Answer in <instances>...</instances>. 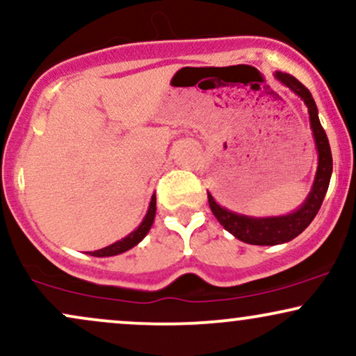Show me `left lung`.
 <instances>
[{
	"label": "left lung",
	"mask_w": 356,
	"mask_h": 356,
	"mask_svg": "<svg viewBox=\"0 0 356 356\" xmlns=\"http://www.w3.org/2000/svg\"><path fill=\"white\" fill-rule=\"evenodd\" d=\"M276 79L289 87L293 92L298 93L301 99L305 100L306 107H308L309 113V124H312V130L314 136V142H316L318 149V170L316 179H314L313 189L309 192L308 199H306L303 206L300 207L293 214L283 216V218H266V219H254L246 218V216L234 214V212L224 209L219 204H216L211 194H207L209 199V206L212 214L224 226V229L229 231L236 238L244 241L248 244H256V246H275V244L288 243V241L295 239L300 236L306 227L312 224L314 216L320 211L323 199H325L326 191H328L330 179H332L333 170V159H332V149H330L328 137H326L325 129L320 124L318 118V108L314 104L309 90L296 80L295 76L289 73L276 72Z\"/></svg>",
	"instance_id": "1"
}]
</instances>
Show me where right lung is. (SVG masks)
<instances>
[{"label": "right lung", "instance_id": "1", "mask_svg": "<svg viewBox=\"0 0 356 356\" xmlns=\"http://www.w3.org/2000/svg\"><path fill=\"white\" fill-rule=\"evenodd\" d=\"M154 218H155V194L152 195V201H150V206H149V211H147L145 219L142 220V224L137 227L136 231L130 232V234L122 241H117V243H113L112 246L99 249V251H93L92 256L105 257V256H115V254H120V252L129 251L130 248H134L136 244H138L142 239L145 238V234L149 232L150 226H152Z\"/></svg>", "mask_w": 356, "mask_h": 356}]
</instances>
